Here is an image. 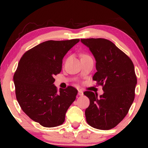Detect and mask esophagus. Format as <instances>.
I'll use <instances>...</instances> for the list:
<instances>
[{"mask_svg": "<svg viewBox=\"0 0 148 148\" xmlns=\"http://www.w3.org/2000/svg\"><path fill=\"white\" fill-rule=\"evenodd\" d=\"M78 95H79V96L84 95V92L81 90H79V91H78Z\"/></svg>", "mask_w": 148, "mask_h": 148, "instance_id": "esophagus-1", "label": "esophagus"}]
</instances>
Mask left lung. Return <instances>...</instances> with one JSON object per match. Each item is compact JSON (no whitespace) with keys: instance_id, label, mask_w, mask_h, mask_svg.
I'll list each match as a JSON object with an SVG mask.
<instances>
[{"instance_id":"left-lung-1","label":"left lung","mask_w":148,"mask_h":148,"mask_svg":"<svg viewBox=\"0 0 148 148\" xmlns=\"http://www.w3.org/2000/svg\"><path fill=\"white\" fill-rule=\"evenodd\" d=\"M81 41L95 58L97 72L92 79L103 90L99 97L91 91L84 92L90 99L85 111L86 121L98 130H111L126 116L134 101L137 84L134 64L109 40L89 38Z\"/></svg>"}]
</instances>
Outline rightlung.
Segmentation results:
<instances>
[{
	"instance_id": "1",
	"label": "right lung",
	"mask_w": 148,
	"mask_h": 148,
	"mask_svg": "<svg viewBox=\"0 0 148 148\" xmlns=\"http://www.w3.org/2000/svg\"><path fill=\"white\" fill-rule=\"evenodd\" d=\"M79 40L44 42L27 51L18 62L13 78L16 99L25 114L42 126L62 125L76 99L75 88L68 86L59 92L53 83L64 56Z\"/></svg>"
}]
</instances>
